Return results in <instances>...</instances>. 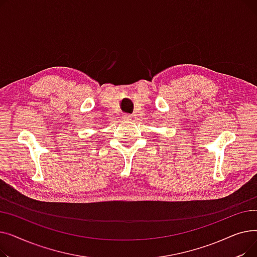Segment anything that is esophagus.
I'll list each match as a JSON object with an SVG mask.
<instances>
[{"mask_svg": "<svg viewBox=\"0 0 257 257\" xmlns=\"http://www.w3.org/2000/svg\"><path fill=\"white\" fill-rule=\"evenodd\" d=\"M123 118L126 119V120H129V119H131V115L130 114H124Z\"/></svg>", "mask_w": 257, "mask_h": 257, "instance_id": "esophagus-1", "label": "esophagus"}]
</instances>
